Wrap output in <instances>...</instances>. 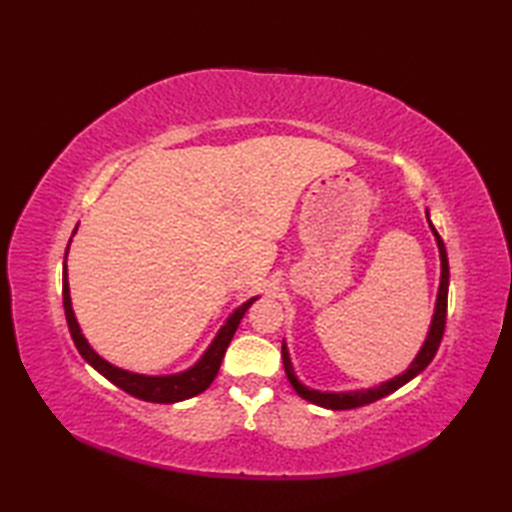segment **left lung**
<instances>
[{
    "mask_svg": "<svg viewBox=\"0 0 512 512\" xmlns=\"http://www.w3.org/2000/svg\"><path fill=\"white\" fill-rule=\"evenodd\" d=\"M431 231L433 235H436V242H438V248H440V262H442V279H440V292H438V303H436V314H433V323H431V330H429V336L427 341H424L420 354L416 356V361H413L409 365V369L405 374H400L396 378L387 380V383L378 385V387H372V389H365V391H347V394H323V391H314V389H308L303 387L295 372H292V365H290V356H288V350H286V343L281 345V356H284V369H286V376L290 380V385L295 387L297 394L301 398H306L310 402H314V405L319 407H328V409H356V407H363V405H369V402H374L378 398H383L387 394H391V391H396L398 387H402L405 383H409V380L413 376H418L424 367H427L433 356H436L438 347H440V341L444 336V325H447V299H449V259H447V248H444V242L440 233L433 228L431 224Z\"/></svg>",
    "mask_w": 512,
    "mask_h": 512,
    "instance_id": "1",
    "label": "left lung"
}]
</instances>
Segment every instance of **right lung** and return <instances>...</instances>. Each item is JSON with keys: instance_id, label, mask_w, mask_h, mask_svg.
<instances>
[{"instance_id": "obj_1", "label": "right lung", "mask_w": 512, "mask_h": 512, "mask_svg": "<svg viewBox=\"0 0 512 512\" xmlns=\"http://www.w3.org/2000/svg\"><path fill=\"white\" fill-rule=\"evenodd\" d=\"M253 301L255 299L246 301L242 308H237L231 314V319L226 321L220 334L215 336V341L202 356V361L195 367L187 369V372H182V374H176V376H140V374L125 372V369H118L107 361H103V358L88 345V341H85V336L79 330V323H76V319H74L72 303H70L68 275H65V268H63V310H65V321H68V328H70L76 350L81 352V356L96 369V372L110 380V383L127 391L129 396L147 400V402H165V405H169V402H180V400H187V398L202 394V391L213 383L217 372H220L226 347H228V343H231L239 321L244 319V314Z\"/></svg>"}]
</instances>
